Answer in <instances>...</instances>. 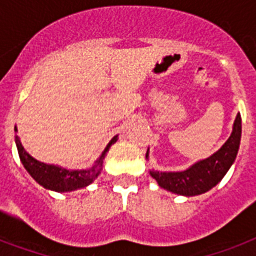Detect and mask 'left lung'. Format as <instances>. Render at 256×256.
Wrapping results in <instances>:
<instances>
[{
	"mask_svg": "<svg viewBox=\"0 0 256 256\" xmlns=\"http://www.w3.org/2000/svg\"><path fill=\"white\" fill-rule=\"evenodd\" d=\"M242 136V118L236 116L232 126L230 138L224 142L222 148L212 156L202 160L183 171H154L150 170V175L156 179L158 184L164 190L174 194L194 196L200 195L216 186L226 175L231 164H234L238 154ZM148 160V150L146 152Z\"/></svg>",
	"mask_w": 256,
	"mask_h": 256,
	"instance_id": "8db88e82",
	"label": "left lung"
}]
</instances>
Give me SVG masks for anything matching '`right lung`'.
Listing matches in <instances>:
<instances>
[{"mask_svg": "<svg viewBox=\"0 0 256 256\" xmlns=\"http://www.w3.org/2000/svg\"><path fill=\"white\" fill-rule=\"evenodd\" d=\"M17 132V128H14ZM118 136L112 138L100 156L96 160V164L92 168L86 170H68V168H60L56 164H48L40 160H34L29 152H26L22 146L21 140L16 136V144H17L18 156L21 160L24 168L28 170L32 178L37 183H40L42 187L48 190L57 191V192H68V191H74L82 187L88 186L90 183L94 182V179L100 174L102 166H104V160L106 152L112 144H116Z\"/></svg>", "mask_w": 256, "mask_h": 256, "instance_id": "obj_1", "label": "right lung"}]
</instances>
